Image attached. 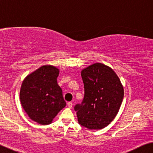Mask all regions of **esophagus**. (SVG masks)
<instances>
[{
	"label": "esophagus",
	"instance_id": "obj_1",
	"mask_svg": "<svg viewBox=\"0 0 153 153\" xmlns=\"http://www.w3.org/2000/svg\"><path fill=\"white\" fill-rule=\"evenodd\" d=\"M67 105H68V108H71L73 107V103L71 102V101H70V102L67 103Z\"/></svg>",
	"mask_w": 153,
	"mask_h": 153
}]
</instances>
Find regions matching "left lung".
Wrapping results in <instances>:
<instances>
[{
  "instance_id": "obj_1",
  "label": "left lung",
  "mask_w": 153,
  "mask_h": 153,
  "mask_svg": "<svg viewBox=\"0 0 153 153\" xmlns=\"http://www.w3.org/2000/svg\"><path fill=\"white\" fill-rule=\"evenodd\" d=\"M85 96L74 110L81 126L100 129L108 125L123 102L124 89L116 73L104 64H94L82 71Z\"/></svg>"
}]
</instances>
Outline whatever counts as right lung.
I'll return each instance as SVG.
<instances>
[{
	"mask_svg": "<svg viewBox=\"0 0 153 153\" xmlns=\"http://www.w3.org/2000/svg\"><path fill=\"white\" fill-rule=\"evenodd\" d=\"M59 73L55 67L43 66L28 75L22 82V107L30 119L40 125H50L66 105L56 80Z\"/></svg>",
	"mask_w": 153,
	"mask_h": 153,
	"instance_id": "add662e5",
	"label": "right lung"
}]
</instances>
